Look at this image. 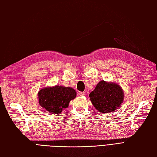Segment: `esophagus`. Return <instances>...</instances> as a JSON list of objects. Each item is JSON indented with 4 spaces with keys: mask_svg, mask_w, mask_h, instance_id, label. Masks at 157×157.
<instances>
[{
    "mask_svg": "<svg viewBox=\"0 0 157 157\" xmlns=\"http://www.w3.org/2000/svg\"><path fill=\"white\" fill-rule=\"evenodd\" d=\"M78 94L81 95V96H84V95H85V93H84V92H78Z\"/></svg>",
    "mask_w": 157,
    "mask_h": 157,
    "instance_id": "34e87169",
    "label": "esophagus"
}]
</instances>
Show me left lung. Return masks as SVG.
<instances>
[{
	"mask_svg": "<svg viewBox=\"0 0 157 157\" xmlns=\"http://www.w3.org/2000/svg\"><path fill=\"white\" fill-rule=\"evenodd\" d=\"M89 97L98 111L109 113L120 107L124 101V93L118 84L101 81L90 93Z\"/></svg>",
	"mask_w": 157,
	"mask_h": 157,
	"instance_id": "left-lung-1",
	"label": "left lung"
}]
</instances>
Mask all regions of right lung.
Instances as JSON below:
<instances>
[{"mask_svg": "<svg viewBox=\"0 0 157 157\" xmlns=\"http://www.w3.org/2000/svg\"><path fill=\"white\" fill-rule=\"evenodd\" d=\"M76 96V92L71 87L56 85L41 89L38 93L40 105L52 114L61 113Z\"/></svg>", "mask_w": 157, "mask_h": 157, "instance_id": "add662e5", "label": "right lung"}]
</instances>
